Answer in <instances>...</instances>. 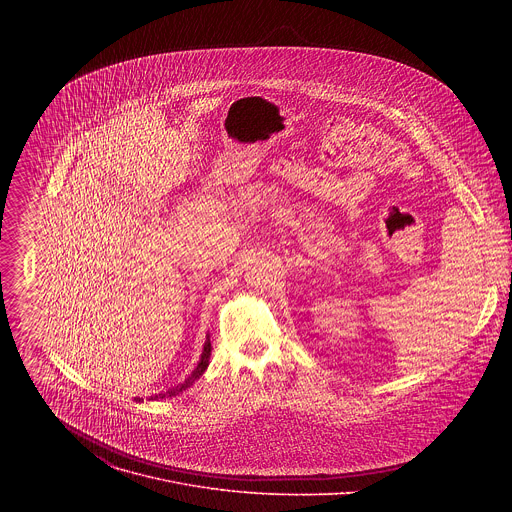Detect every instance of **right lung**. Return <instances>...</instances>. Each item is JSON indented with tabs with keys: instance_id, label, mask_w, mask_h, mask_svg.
<instances>
[{
	"instance_id": "add662e5",
	"label": "right lung",
	"mask_w": 512,
	"mask_h": 512,
	"mask_svg": "<svg viewBox=\"0 0 512 512\" xmlns=\"http://www.w3.org/2000/svg\"><path fill=\"white\" fill-rule=\"evenodd\" d=\"M209 357H211V341H207L205 343V351H203V357H201V363L199 366L195 368V372L183 382V384H179V386H175V388H169L167 392H163V394H159V396H155V398H167V396H175V394H179V392H183L185 388H189L203 372H205V368L209 366Z\"/></svg>"
}]
</instances>
